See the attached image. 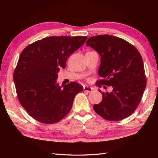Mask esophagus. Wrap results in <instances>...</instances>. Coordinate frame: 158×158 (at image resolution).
<instances>
[{"instance_id": "1", "label": "esophagus", "mask_w": 158, "mask_h": 158, "mask_svg": "<svg viewBox=\"0 0 158 158\" xmlns=\"http://www.w3.org/2000/svg\"><path fill=\"white\" fill-rule=\"evenodd\" d=\"M83 90H84L85 92H90L92 91L93 88H90V87H88V86H85L84 88H83Z\"/></svg>"}]
</instances>
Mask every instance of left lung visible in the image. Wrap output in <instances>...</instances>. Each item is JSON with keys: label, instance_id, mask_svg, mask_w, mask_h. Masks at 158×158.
<instances>
[{"label": "left lung", "instance_id": "left-lung-1", "mask_svg": "<svg viewBox=\"0 0 158 158\" xmlns=\"http://www.w3.org/2000/svg\"><path fill=\"white\" fill-rule=\"evenodd\" d=\"M86 45L101 57L98 73L102 79L96 85L113 88L111 92L102 93V101L93 106L94 110L109 121L129 117L141 101L147 84L141 55L126 40L109 35L92 36Z\"/></svg>", "mask_w": 158, "mask_h": 158}]
</instances>
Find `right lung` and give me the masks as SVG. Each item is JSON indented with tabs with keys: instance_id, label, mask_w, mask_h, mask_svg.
Here are the masks:
<instances>
[{
	"instance_id": "add662e5",
	"label": "right lung",
	"mask_w": 158,
	"mask_h": 158,
	"mask_svg": "<svg viewBox=\"0 0 158 158\" xmlns=\"http://www.w3.org/2000/svg\"><path fill=\"white\" fill-rule=\"evenodd\" d=\"M87 36H49L23 49L13 73L19 103L32 118L50 124L60 122L72 108L75 96L83 91L72 81L56 83L60 69L85 43Z\"/></svg>"
}]
</instances>
